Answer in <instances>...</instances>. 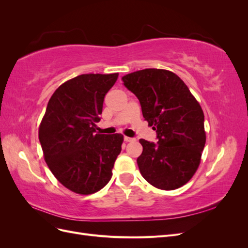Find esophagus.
<instances>
[{"label":"esophagus","mask_w":248,"mask_h":248,"mask_svg":"<svg viewBox=\"0 0 248 248\" xmlns=\"http://www.w3.org/2000/svg\"><path fill=\"white\" fill-rule=\"evenodd\" d=\"M124 140L128 142V141H134V140H136V139H134V138H129V137H124Z\"/></svg>","instance_id":"1"}]
</instances>
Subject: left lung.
I'll return each mask as SVG.
<instances>
[{
    "label": "left lung",
    "instance_id": "obj_1",
    "mask_svg": "<svg viewBox=\"0 0 248 248\" xmlns=\"http://www.w3.org/2000/svg\"><path fill=\"white\" fill-rule=\"evenodd\" d=\"M122 80L138 97L142 116L158 140H140L142 152L137 162L141 176L156 188H179L198 170L205 147L201 106L184 81L169 70H139Z\"/></svg>",
    "mask_w": 248,
    "mask_h": 248
}]
</instances>
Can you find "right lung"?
I'll return each mask as SVG.
<instances>
[{"label": "right lung", "mask_w": 248, "mask_h": 248, "mask_svg": "<svg viewBox=\"0 0 248 248\" xmlns=\"http://www.w3.org/2000/svg\"><path fill=\"white\" fill-rule=\"evenodd\" d=\"M118 73L81 74L67 80L52 94L39 127L44 159L66 188L91 194L111 178L123 136L97 134L104 96Z\"/></svg>", "instance_id": "add662e5"}]
</instances>
